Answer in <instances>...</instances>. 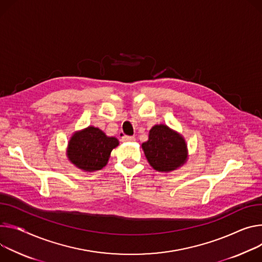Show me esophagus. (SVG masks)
<instances>
[{
    "label": "esophagus",
    "mask_w": 262,
    "mask_h": 262,
    "mask_svg": "<svg viewBox=\"0 0 262 262\" xmlns=\"http://www.w3.org/2000/svg\"><path fill=\"white\" fill-rule=\"evenodd\" d=\"M121 141L122 142H134L135 141V138L134 137H129V136H123L121 138Z\"/></svg>",
    "instance_id": "obj_1"
}]
</instances>
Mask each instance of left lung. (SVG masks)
<instances>
[{
	"label": "left lung",
	"mask_w": 262,
	"mask_h": 262,
	"mask_svg": "<svg viewBox=\"0 0 262 262\" xmlns=\"http://www.w3.org/2000/svg\"><path fill=\"white\" fill-rule=\"evenodd\" d=\"M142 149L151 167L159 172L179 169L188 160L185 138L166 124H156L142 143Z\"/></svg>",
	"instance_id": "obj_1"
}]
</instances>
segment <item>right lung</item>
I'll list each match as a JSON object with an SVG mask.
<instances>
[{"mask_svg":"<svg viewBox=\"0 0 262 262\" xmlns=\"http://www.w3.org/2000/svg\"><path fill=\"white\" fill-rule=\"evenodd\" d=\"M118 145L117 138L106 136L98 127L88 126L71 136L67 158L78 169L94 172L104 167L112 150Z\"/></svg>","mask_w":262,"mask_h":262,"instance_id":"1","label":"right lung"}]
</instances>
